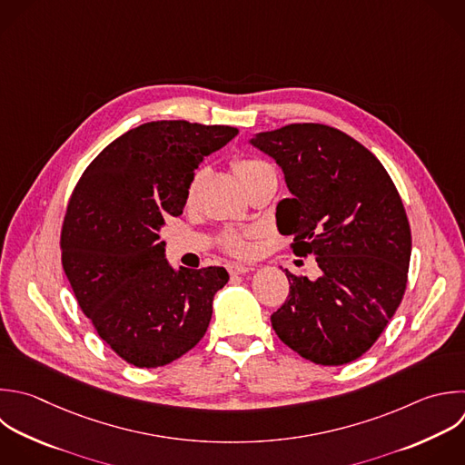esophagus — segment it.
I'll return each mask as SVG.
<instances>
[{
  "label": "esophagus",
  "mask_w": 465,
  "mask_h": 465,
  "mask_svg": "<svg viewBox=\"0 0 465 465\" xmlns=\"http://www.w3.org/2000/svg\"><path fill=\"white\" fill-rule=\"evenodd\" d=\"M227 271H229V274L236 276V274H245V272L252 271V267L243 265V263H234V262H231V263H227Z\"/></svg>",
  "instance_id": "34e87169"
}]
</instances>
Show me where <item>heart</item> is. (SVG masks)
Here are the masks:
<instances>
[{"label": "heart", "mask_w": 465, "mask_h": 465, "mask_svg": "<svg viewBox=\"0 0 465 465\" xmlns=\"http://www.w3.org/2000/svg\"><path fill=\"white\" fill-rule=\"evenodd\" d=\"M263 167H269L267 163H263L262 160H256V158H238L234 162V169L238 173L240 178H245L247 174L258 171V169H263ZM200 178H202V173L198 171L193 178H191V183L187 187V198L193 200L198 193V187H200ZM222 243L234 254H249L251 252V243L247 240V234L245 232H234V231H227L222 234Z\"/></svg>", "instance_id": "obj_1"}]
</instances>
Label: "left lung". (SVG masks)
Instances as JSON below:
<instances>
[{
  "label": "left lung",
  "mask_w": 465,
  "mask_h": 465,
  "mask_svg": "<svg viewBox=\"0 0 465 465\" xmlns=\"http://www.w3.org/2000/svg\"><path fill=\"white\" fill-rule=\"evenodd\" d=\"M251 145L282 167L291 193L276 207L278 231L322 271L309 280L285 269L289 296L272 329L305 360L349 363L378 340L405 292L411 229L401 198L378 158L334 127L291 124Z\"/></svg>",
  "instance_id": "8db88e82"
}]
</instances>
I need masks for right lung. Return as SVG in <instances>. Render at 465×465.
Here are the masks:
<instances>
[{
	"instance_id": "obj_1",
	"label": "right lung",
	"mask_w": 465,
	"mask_h": 465,
	"mask_svg": "<svg viewBox=\"0 0 465 465\" xmlns=\"http://www.w3.org/2000/svg\"><path fill=\"white\" fill-rule=\"evenodd\" d=\"M238 129L149 122L107 145L82 174L64 220L62 263L78 305L127 363L162 367L205 334L223 267L174 271L160 229L180 216L205 156Z\"/></svg>"
}]
</instances>
